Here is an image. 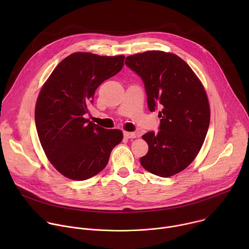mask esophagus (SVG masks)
<instances>
[{"mask_svg": "<svg viewBox=\"0 0 249 249\" xmlns=\"http://www.w3.org/2000/svg\"><path fill=\"white\" fill-rule=\"evenodd\" d=\"M123 134H124V137L127 138V139H134V138H136V134L133 133V132H126L125 131Z\"/></svg>", "mask_w": 249, "mask_h": 249, "instance_id": "obj_1", "label": "esophagus"}]
</instances>
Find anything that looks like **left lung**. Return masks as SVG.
Returning <instances> with one entry per match:
<instances>
[{
    "instance_id": "1",
    "label": "left lung",
    "mask_w": 249,
    "mask_h": 249,
    "mask_svg": "<svg viewBox=\"0 0 249 249\" xmlns=\"http://www.w3.org/2000/svg\"><path fill=\"white\" fill-rule=\"evenodd\" d=\"M125 64L145 85L150 111L159 108L160 131L142 136L149 145L140 159L145 169L169 177L196 158L210 124V105L204 87L180 57L147 51L126 57Z\"/></svg>"
}]
</instances>
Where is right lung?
I'll return each instance as SVG.
<instances>
[{
	"mask_svg": "<svg viewBox=\"0 0 249 249\" xmlns=\"http://www.w3.org/2000/svg\"><path fill=\"white\" fill-rule=\"evenodd\" d=\"M124 56L77 52L66 57L43 85L35 105V125L49 161L64 176L86 180L100 172L123 139L118 129H104L89 119L95 89L115 76Z\"/></svg>",
	"mask_w": 249,
	"mask_h": 249,
	"instance_id": "right-lung-1",
	"label": "right lung"
}]
</instances>
